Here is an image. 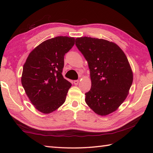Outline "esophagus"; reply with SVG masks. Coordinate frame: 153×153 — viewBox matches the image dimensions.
<instances>
[{
    "label": "esophagus",
    "mask_w": 153,
    "mask_h": 153,
    "mask_svg": "<svg viewBox=\"0 0 153 153\" xmlns=\"http://www.w3.org/2000/svg\"><path fill=\"white\" fill-rule=\"evenodd\" d=\"M74 85H77V84L79 83V80H74Z\"/></svg>",
    "instance_id": "34e87169"
}]
</instances>
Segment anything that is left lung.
Returning a JSON list of instances; mask_svg holds the SVG:
<instances>
[{"instance_id":"1","label":"left lung","mask_w":153,"mask_h":153,"mask_svg":"<svg viewBox=\"0 0 153 153\" xmlns=\"http://www.w3.org/2000/svg\"><path fill=\"white\" fill-rule=\"evenodd\" d=\"M76 45L88 62L91 88L85 102L94 112L106 116L119 108L128 95L133 71L123 51L102 39L77 37Z\"/></svg>"}]
</instances>
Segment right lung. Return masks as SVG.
Wrapping results in <instances>:
<instances>
[{"label":"right lung","instance_id":"obj_1","mask_svg":"<svg viewBox=\"0 0 153 153\" xmlns=\"http://www.w3.org/2000/svg\"><path fill=\"white\" fill-rule=\"evenodd\" d=\"M75 44L74 37L59 36L43 41L29 54L21 82L35 108L43 114L54 112L66 99L71 84L62 74L64 55Z\"/></svg>","mask_w":153,"mask_h":153}]
</instances>
